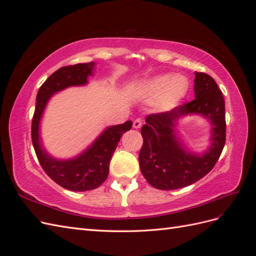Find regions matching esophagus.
I'll return each mask as SVG.
<instances>
[{
	"label": "esophagus",
	"mask_w": 256,
	"mask_h": 256,
	"mask_svg": "<svg viewBox=\"0 0 256 256\" xmlns=\"http://www.w3.org/2000/svg\"><path fill=\"white\" fill-rule=\"evenodd\" d=\"M142 125H143V120L141 118H136V120H134V124H132L134 128L138 129V128H140Z\"/></svg>",
	"instance_id": "obj_1"
}]
</instances>
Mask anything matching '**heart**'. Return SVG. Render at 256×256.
Wrapping results in <instances>:
<instances>
[{
    "instance_id": "heart-1",
    "label": "heart",
    "mask_w": 256,
    "mask_h": 256,
    "mask_svg": "<svg viewBox=\"0 0 256 256\" xmlns=\"http://www.w3.org/2000/svg\"><path fill=\"white\" fill-rule=\"evenodd\" d=\"M188 81L184 76L164 74L157 76L147 84L146 90L152 98H161L164 106H171L187 92Z\"/></svg>"
}]
</instances>
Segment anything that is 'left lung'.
Segmentation results:
<instances>
[{
  "mask_svg": "<svg viewBox=\"0 0 256 256\" xmlns=\"http://www.w3.org/2000/svg\"><path fill=\"white\" fill-rule=\"evenodd\" d=\"M196 98L173 110L150 114L141 129L143 145L138 162L145 180L154 188L187 187L212 171L226 144V102L218 85L205 72H194ZM200 114L213 125V143L203 155L187 153L176 140L174 127L182 114Z\"/></svg>",
  "mask_w": 256,
  "mask_h": 256,
  "instance_id": "8db88e82",
  "label": "left lung"
}]
</instances>
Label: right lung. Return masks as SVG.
Here are the masks:
<instances>
[{
  "instance_id": "obj_1",
  "label": "right lung",
  "mask_w": 256,
  "mask_h": 256,
  "mask_svg": "<svg viewBox=\"0 0 256 256\" xmlns=\"http://www.w3.org/2000/svg\"><path fill=\"white\" fill-rule=\"evenodd\" d=\"M95 63L64 66L54 72L38 90L32 120V142L38 161L44 171L60 187L72 191H88L98 188L109 174L110 161L124 132L131 129L127 120L106 128L90 147L72 160H56L50 157L40 144V122L50 97L58 90L74 85H84L92 74Z\"/></svg>"
}]
</instances>
